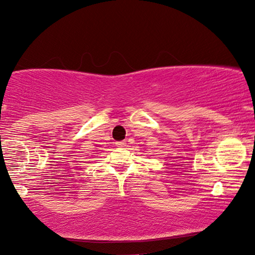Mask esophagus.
Instances as JSON below:
<instances>
[{
  "mask_svg": "<svg viewBox=\"0 0 255 255\" xmlns=\"http://www.w3.org/2000/svg\"><path fill=\"white\" fill-rule=\"evenodd\" d=\"M116 144H117V146H124L125 144H127V142H125L124 140H122V141H117Z\"/></svg>",
  "mask_w": 255,
  "mask_h": 255,
  "instance_id": "1",
  "label": "esophagus"
}]
</instances>
